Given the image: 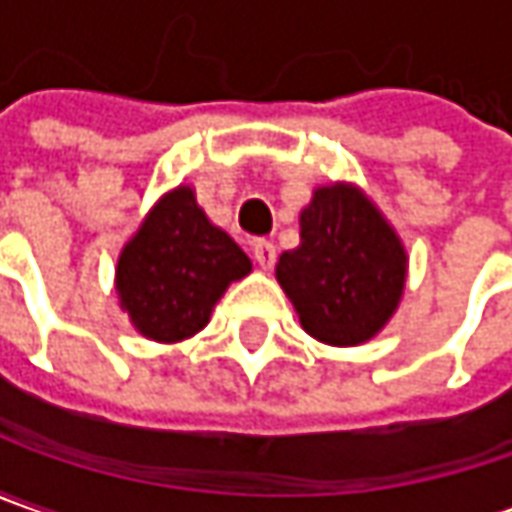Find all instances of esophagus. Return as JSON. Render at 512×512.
<instances>
[{"mask_svg": "<svg viewBox=\"0 0 512 512\" xmlns=\"http://www.w3.org/2000/svg\"><path fill=\"white\" fill-rule=\"evenodd\" d=\"M249 249H252V257H255V263L260 266V269H272V266H275V257H278V252H275V243H272V240L257 237V240L249 243Z\"/></svg>", "mask_w": 512, "mask_h": 512, "instance_id": "esophagus-1", "label": "esophagus"}]
</instances>
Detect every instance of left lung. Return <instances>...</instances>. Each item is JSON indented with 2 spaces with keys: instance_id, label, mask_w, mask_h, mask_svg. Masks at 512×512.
<instances>
[{
  "instance_id": "1",
  "label": "left lung",
  "mask_w": 512,
  "mask_h": 512,
  "mask_svg": "<svg viewBox=\"0 0 512 512\" xmlns=\"http://www.w3.org/2000/svg\"><path fill=\"white\" fill-rule=\"evenodd\" d=\"M407 255L381 212L352 186H323L300 214V246L283 252L278 280L303 329L332 346L369 341L392 318Z\"/></svg>"
}]
</instances>
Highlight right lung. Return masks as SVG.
<instances>
[{
  "label": "right lung",
  "mask_w": 512,
  "mask_h": 512,
  "mask_svg": "<svg viewBox=\"0 0 512 512\" xmlns=\"http://www.w3.org/2000/svg\"><path fill=\"white\" fill-rule=\"evenodd\" d=\"M252 272L249 257L180 186L166 194L120 255L117 292L134 326L151 341L200 332L232 280Z\"/></svg>",
  "instance_id": "obj_1"
}]
</instances>
